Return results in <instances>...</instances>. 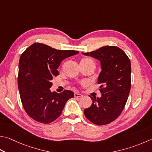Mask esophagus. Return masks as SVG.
I'll return each instance as SVG.
<instances>
[{"label": "esophagus", "mask_w": 152, "mask_h": 152, "mask_svg": "<svg viewBox=\"0 0 152 152\" xmlns=\"http://www.w3.org/2000/svg\"><path fill=\"white\" fill-rule=\"evenodd\" d=\"M82 95L81 94L78 93V92L74 93V97H76V98H80V97H82Z\"/></svg>", "instance_id": "34e87169"}]
</instances>
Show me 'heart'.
<instances>
[{
  "label": "heart",
  "instance_id": "heart-1",
  "mask_svg": "<svg viewBox=\"0 0 152 152\" xmlns=\"http://www.w3.org/2000/svg\"><path fill=\"white\" fill-rule=\"evenodd\" d=\"M80 64L83 65H93L95 66V64L92 59L89 58H84L80 60Z\"/></svg>",
  "mask_w": 152,
  "mask_h": 152
}]
</instances>
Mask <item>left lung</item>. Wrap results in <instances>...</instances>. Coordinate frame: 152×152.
<instances>
[{
	"instance_id": "1",
	"label": "left lung",
	"mask_w": 152,
	"mask_h": 152,
	"mask_svg": "<svg viewBox=\"0 0 152 152\" xmlns=\"http://www.w3.org/2000/svg\"><path fill=\"white\" fill-rule=\"evenodd\" d=\"M99 60L102 71L98 79L102 97L92 98L91 106L84 110L91 122L102 126L112 122L125 107L131 88L130 60L122 49L106 46L83 53Z\"/></svg>"
}]
</instances>
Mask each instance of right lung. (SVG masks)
Listing matches in <instances>:
<instances>
[{
  "label": "right lung",
  "mask_w": 152,
  "mask_h": 152,
  "mask_svg": "<svg viewBox=\"0 0 152 152\" xmlns=\"http://www.w3.org/2000/svg\"><path fill=\"white\" fill-rule=\"evenodd\" d=\"M76 50L52 48L36 42L21 54L19 60L18 86L25 112L38 122L50 124L58 118L66 102L74 95L64 90L52 92V80L59 74L57 68L63 60L78 54Z\"/></svg>",
  "instance_id": "1"
}]
</instances>
